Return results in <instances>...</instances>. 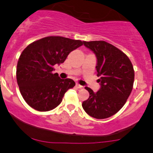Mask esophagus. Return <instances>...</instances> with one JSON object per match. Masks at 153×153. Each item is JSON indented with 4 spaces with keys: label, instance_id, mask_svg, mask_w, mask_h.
I'll return each instance as SVG.
<instances>
[{
    "label": "esophagus",
    "instance_id": "esophagus-1",
    "mask_svg": "<svg viewBox=\"0 0 153 153\" xmlns=\"http://www.w3.org/2000/svg\"><path fill=\"white\" fill-rule=\"evenodd\" d=\"M75 87H76L77 89H82V88H83V86H81L79 83H76V85H75Z\"/></svg>",
    "mask_w": 153,
    "mask_h": 153
}]
</instances>
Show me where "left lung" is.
<instances>
[{"label": "left lung", "mask_w": 153, "mask_h": 153, "mask_svg": "<svg viewBox=\"0 0 153 153\" xmlns=\"http://www.w3.org/2000/svg\"><path fill=\"white\" fill-rule=\"evenodd\" d=\"M83 44L97 56L96 69L101 88L94 93L85 87L89 97L82 106L94 118H108L123 107L131 94L135 76L133 64L126 54L110 43L101 40L84 41Z\"/></svg>", "instance_id": "left-lung-1"}]
</instances>
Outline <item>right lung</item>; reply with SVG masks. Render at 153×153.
Segmentation results:
<instances>
[{
    "instance_id": "1",
    "label": "right lung",
    "mask_w": 153,
    "mask_h": 153,
    "mask_svg": "<svg viewBox=\"0 0 153 153\" xmlns=\"http://www.w3.org/2000/svg\"><path fill=\"white\" fill-rule=\"evenodd\" d=\"M81 40L50 36L28 45L18 59L17 81L22 97L39 111H48L62 102L64 94L75 86L73 80L53 73L70 52L83 45Z\"/></svg>"
}]
</instances>
